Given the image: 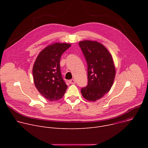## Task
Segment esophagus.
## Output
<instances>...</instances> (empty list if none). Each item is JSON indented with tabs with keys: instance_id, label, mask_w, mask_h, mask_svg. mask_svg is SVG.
<instances>
[{
	"instance_id": "obj_1",
	"label": "esophagus",
	"mask_w": 148,
	"mask_h": 148,
	"mask_svg": "<svg viewBox=\"0 0 148 148\" xmlns=\"http://www.w3.org/2000/svg\"><path fill=\"white\" fill-rule=\"evenodd\" d=\"M69 82L70 84H75V82H76V81H75V80L74 79H72L69 81Z\"/></svg>"
}]
</instances>
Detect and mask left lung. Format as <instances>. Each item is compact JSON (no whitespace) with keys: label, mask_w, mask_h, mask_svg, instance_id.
I'll list each match as a JSON object with an SVG mask.
<instances>
[{"label":"left lung","mask_w":148,"mask_h":148,"mask_svg":"<svg viewBox=\"0 0 148 148\" xmlns=\"http://www.w3.org/2000/svg\"><path fill=\"white\" fill-rule=\"evenodd\" d=\"M79 46L88 66V85L82 88L81 92L87 100L95 101L109 92L114 83L115 67L113 59L107 49L97 41H81Z\"/></svg>","instance_id":"left-lung-1"}]
</instances>
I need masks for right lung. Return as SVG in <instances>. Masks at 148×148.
<instances>
[{
	"mask_svg": "<svg viewBox=\"0 0 148 148\" xmlns=\"http://www.w3.org/2000/svg\"><path fill=\"white\" fill-rule=\"evenodd\" d=\"M71 46L68 43L51 44L39 53L34 62V85L41 95L49 101L61 99L67 88L61 76L60 61L62 53Z\"/></svg>",
	"mask_w": 148,
	"mask_h": 148,
	"instance_id": "obj_1",
	"label": "right lung"
}]
</instances>
